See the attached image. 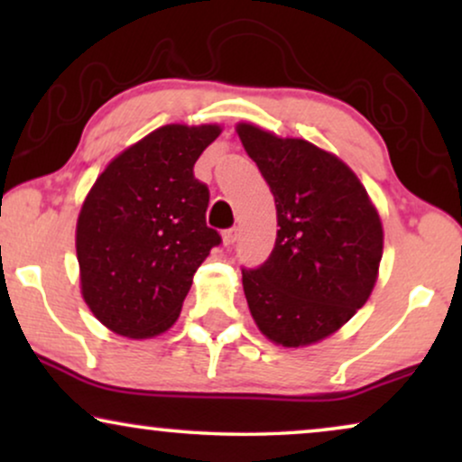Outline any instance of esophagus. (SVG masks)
I'll return each mask as SVG.
<instances>
[{
	"label": "esophagus",
	"instance_id": "obj_1",
	"mask_svg": "<svg viewBox=\"0 0 462 462\" xmlns=\"http://www.w3.org/2000/svg\"><path fill=\"white\" fill-rule=\"evenodd\" d=\"M237 236H239L237 229H226V231L223 233V244H225V245H233V244L237 242Z\"/></svg>",
	"mask_w": 462,
	"mask_h": 462
}]
</instances>
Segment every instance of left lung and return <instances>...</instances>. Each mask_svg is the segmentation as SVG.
I'll list each match as a JSON object with an SVG mask.
<instances>
[{"mask_svg":"<svg viewBox=\"0 0 462 462\" xmlns=\"http://www.w3.org/2000/svg\"><path fill=\"white\" fill-rule=\"evenodd\" d=\"M237 134L277 208L271 256L242 269L258 330L283 346L330 337L368 300L383 258V225L356 172L337 155L252 124Z\"/></svg>","mask_w":462,"mask_h":462,"instance_id":"1","label":"left lung"}]
</instances>
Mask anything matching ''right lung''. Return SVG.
<instances>
[{
  "label": "right lung",
  "mask_w": 462,
  "mask_h": 462,
  "mask_svg": "<svg viewBox=\"0 0 462 462\" xmlns=\"http://www.w3.org/2000/svg\"><path fill=\"white\" fill-rule=\"evenodd\" d=\"M218 134L217 124L162 125L119 153L88 193L75 231L81 294L116 334L166 332L220 244L206 225L210 191L193 174Z\"/></svg>",
  "instance_id": "obj_1"
}]
</instances>
